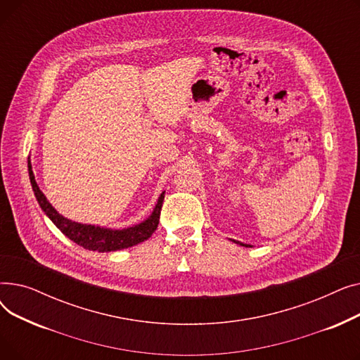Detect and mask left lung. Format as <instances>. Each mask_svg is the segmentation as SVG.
<instances>
[{"mask_svg":"<svg viewBox=\"0 0 360 360\" xmlns=\"http://www.w3.org/2000/svg\"><path fill=\"white\" fill-rule=\"evenodd\" d=\"M242 245V247H250V245H245V243H240Z\"/></svg>","mask_w":360,"mask_h":360,"instance_id":"1","label":"left lung"}]
</instances>
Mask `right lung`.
Listing matches in <instances>:
<instances>
[{
	"label": "right lung",
	"mask_w": 360,
	"mask_h": 360,
	"mask_svg": "<svg viewBox=\"0 0 360 360\" xmlns=\"http://www.w3.org/2000/svg\"><path fill=\"white\" fill-rule=\"evenodd\" d=\"M29 178H30L34 197H36L37 202H39L41 209L45 212V214L52 220V223L67 238H70L72 242L80 245V247H83L84 250L98 251V252H110V251L125 250L129 247H134V245H137L140 242H144L158 229L165 193L160 194L153 213L148 216L147 220H144L136 226H132V228H127V229H106V228H101V226L72 221L56 212L51 205V202L46 200V197L44 195V193L39 190V186H37V184L34 181L30 160H29Z\"/></svg>",
	"instance_id": "obj_1"
}]
</instances>
